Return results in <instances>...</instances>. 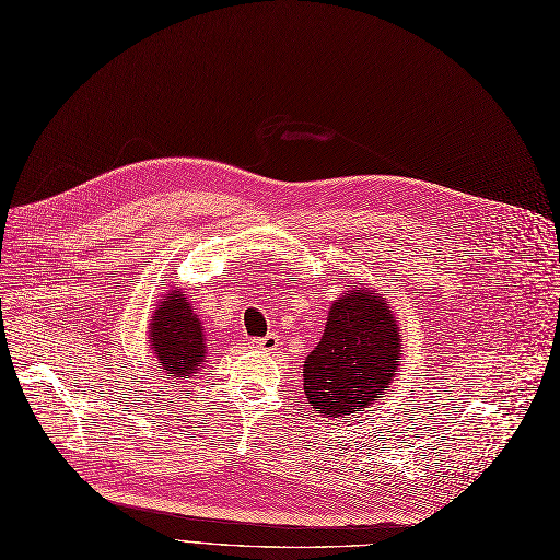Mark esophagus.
<instances>
[{
  "mask_svg": "<svg viewBox=\"0 0 560 560\" xmlns=\"http://www.w3.org/2000/svg\"><path fill=\"white\" fill-rule=\"evenodd\" d=\"M250 346H253L255 351H261V353H273V351H278L280 341H278V335H276V332H269L266 337L253 339V341H250Z\"/></svg>",
  "mask_w": 560,
  "mask_h": 560,
  "instance_id": "34e87169",
  "label": "esophagus"
}]
</instances>
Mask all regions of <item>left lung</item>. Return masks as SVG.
Segmentation results:
<instances>
[{
	"label": "left lung",
	"mask_w": 560,
	"mask_h": 560,
	"mask_svg": "<svg viewBox=\"0 0 560 560\" xmlns=\"http://www.w3.org/2000/svg\"><path fill=\"white\" fill-rule=\"evenodd\" d=\"M383 296L353 289L332 303L322 341L303 364L305 398L341 417L378 401L401 360V339Z\"/></svg>",
	"instance_id": "1"
}]
</instances>
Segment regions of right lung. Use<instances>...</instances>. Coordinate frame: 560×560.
Instances as JSON below:
<instances>
[{
	"instance_id": "right-lung-1",
	"label": "right lung",
	"mask_w": 560,
	"mask_h": 560,
	"mask_svg": "<svg viewBox=\"0 0 560 560\" xmlns=\"http://www.w3.org/2000/svg\"><path fill=\"white\" fill-rule=\"evenodd\" d=\"M150 349L159 358V371L166 376H191L205 362V337L200 318L179 291H171L159 305L150 324Z\"/></svg>"
}]
</instances>
